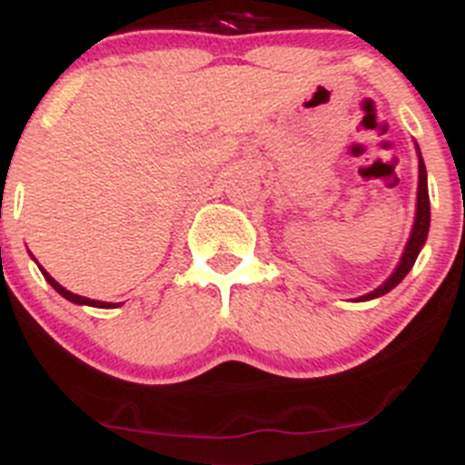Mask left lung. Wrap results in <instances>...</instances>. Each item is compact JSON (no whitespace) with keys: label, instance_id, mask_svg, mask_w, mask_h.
I'll use <instances>...</instances> for the list:
<instances>
[{"label":"left lung","instance_id":"1","mask_svg":"<svg viewBox=\"0 0 465 465\" xmlns=\"http://www.w3.org/2000/svg\"><path fill=\"white\" fill-rule=\"evenodd\" d=\"M416 152H418V200H416V218H413V227H411V233H409V241L407 245H404V252L402 256H400V263L395 265L393 274H391L381 286H377L375 291L357 297V302L375 300V297H381L389 291H393V288L407 277L409 270L413 268V263H416L418 254H420L422 245H425L427 241V233H430V191H427V168H425V161H422L418 143H416Z\"/></svg>","mask_w":465,"mask_h":465}]
</instances>
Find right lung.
Masks as SVG:
<instances>
[{
	"label": "right lung",
	"mask_w": 465,
	"mask_h": 465,
	"mask_svg": "<svg viewBox=\"0 0 465 465\" xmlns=\"http://www.w3.org/2000/svg\"><path fill=\"white\" fill-rule=\"evenodd\" d=\"M40 272H43V277L47 279L49 286H52L54 291L58 292V295H63V297H65V300H70L72 304H85V306H94V309H113V306H120V304H113V302H99V300H90V297L74 295V292H70V291H67V288H63L61 283H58L56 279H54L52 274H49L45 268H40Z\"/></svg>",
	"instance_id": "obj_1"
}]
</instances>
